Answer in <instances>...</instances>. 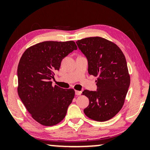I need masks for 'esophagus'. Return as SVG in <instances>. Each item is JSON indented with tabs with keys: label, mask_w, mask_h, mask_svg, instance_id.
Wrapping results in <instances>:
<instances>
[{
	"label": "esophagus",
	"mask_w": 150,
	"mask_h": 150,
	"mask_svg": "<svg viewBox=\"0 0 150 150\" xmlns=\"http://www.w3.org/2000/svg\"><path fill=\"white\" fill-rule=\"evenodd\" d=\"M75 93H76V95H77V96H81V91H75Z\"/></svg>",
	"instance_id": "1"
}]
</instances>
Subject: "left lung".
<instances>
[{"label":"left lung","instance_id":"left-lung-1","mask_svg":"<svg viewBox=\"0 0 150 150\" xmlns=\"http://www.w3.org/2000/svg\"><path fill=\"white\" fill-rule=\"evenodd\" d=\"M76 44L88 61V72L98 76L96 91L84 90L89 104L84 109L88 117L105 122L118 113L130 86L126 58L115 44L100 37L78 40Z\"/></svg>","mask_w":150,"mask_h":150}]
</instances>
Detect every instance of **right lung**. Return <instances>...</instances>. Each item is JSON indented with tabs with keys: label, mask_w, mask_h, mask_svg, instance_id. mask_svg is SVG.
I'll return each mask as SVG.
<instances>
[{
	"label": "right lung",
	"mask_w": 150,
	"mask_h": 150,
	"mask_svg": "<svg viewBox=\"0 0 150 150\" xmlns=\"http://www.w3.org/2000/svg\"><path fill=\"white\" fill-rule=\"evenodd\" d=\"M74 50L77 46L73 41H48L26 49L20 59L18 96L32 117L44 126L61 122L74 97V90L53 87L51 81L63 59Z\"/></svg>",
	"instance_id": "1"
}]
</instances>
